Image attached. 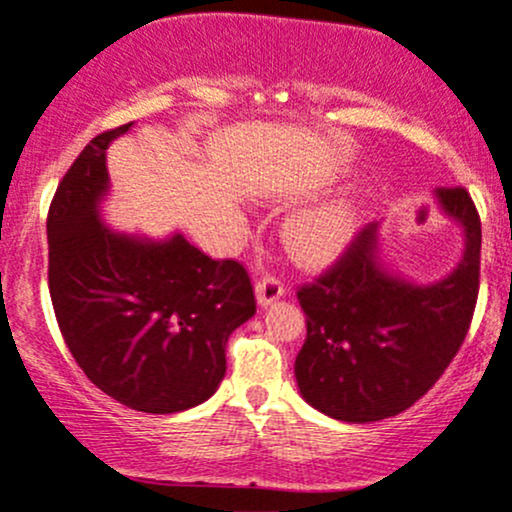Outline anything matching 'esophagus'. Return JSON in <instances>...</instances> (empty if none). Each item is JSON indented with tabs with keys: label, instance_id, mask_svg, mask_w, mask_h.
Returning a JSON list of instances; mask_svg holds the SVG:
<instances>
[{
	"label": "esophagus",
	"instance_id": "34e87169",
	"mask_svg": "<svg viewBox=\"0 0 512 512\" xmlns=\"http://www.w3.org/2000/svg\"><path fill=\"white\" fill-rule=\"evenodd\" d=\"M255 291H257V301H260L262 306H269V303H274L284 294V284L282 279L274 277V274H267V277L257 279Z\"/></svg>",
	"mask_w": 512,
	"mask_h": 512
}]
</instances>
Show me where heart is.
Listing matches in <instances>:
<instances>
[{
    "instance_id": "1",
    "label": "heart",
    "mask_w": 512,
    "mask_h": 512,
    "mask_svg": "<svg viewBox=\"0 0 512 512\" xmlns=\"http://www.w3.org/2000/svg\"><path fill=\"white\" fill-rule=\"evenodd\" d=\"M355 228L347 201H328L299 211L284 223V243L303 265H325L345 247Z\"/></svg>"
}]
</instances>
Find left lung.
Here are the masks:
<instances>
[{
	"label": "left lung",
	"mask_w": 512,
	"mask_h": 512,
	"mask_svg": "<svg viewBox=\"0 0 512 512\" xmlns=\"http://www.w3.org/2000/svg\"><path fill=\"white\" fill-rule=\"evenodd\" d=\"M435 196L466 238L462 262L442 282L408 284L379 267L372 223L296 291L306 342L294 372L320 413L345 423L391 418L423 398L462 347L479 299L481 218L464 187Z\"/></svg>",
	"instance_id": "1"
}]
</instances>
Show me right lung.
Instances as JSON below:
<instances>
[{
    "mask_svg": "<svg viewBox=\"0 0 512 512\" xmlns=\"http://www.w3.org/2000/svg\"><path fill=\"white\" fill-rule=\"evenodd\" d=\"M131 123L89 140L48 209V289L65 345L97 389L143 413L199 406L226 374V342L255 316L238 260H211L174 235L128 238L101 223L106 148Z\"/></svg>",
    "mask_w": 512,
    "mask_h": 512,
    "instance_id": "add662e5",
    "label": "right lung"
}]
</instances>
